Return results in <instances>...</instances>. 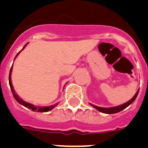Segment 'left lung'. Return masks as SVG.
<instances>
[{
    "label": "left lung",
    "mask_w": 148,
    "mask_h": 148,
    "mask_svg": "<svg viewBox=\"0 0 148 148\" xmlns=\"http://www.w3.org/2000/svg\"><path fill=\"white\" fill-rule=\"evenodd\" d=\"M138 92H139V90L137 91V93L135 94L133 98H132L130 101H128L126 103H124V104L121 105V106H116V107H112V108H101V107H99L96 106H94V105H92V107H94L97 110H99V112H103V113H107V114H113V113H116V112H119L122 111L123 109H126L127 106H129L130 105L132 104L134 101L137 98V95H138Z\"/></svg>",
    "instance_id": "8db88e82"
}]
</instances>
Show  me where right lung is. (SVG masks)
I'll use <instances>...</instances> for the list:
<instances>
[{
  "label": "right lung",
  "mask_w": 148,
  "mask_h": 148,
  "mask_svg": "<svg viewBox=\"0 0 148 148\" xmlns=\"http://www.w3.org/2000/svg\"><path fill=\"white\" fill-rule=\"evenodd\" d=\"M26 46V45H25ZM25 46L24 47H23V49H24L25 47ZM21 49V50H22ZM20 53V52H19ZM19 53H18L16 55V56L18 55ZM15 56V57H16ZM11 71H12V66H11V70H10V73H9V84H10V88H11V92H12V94H13V96H14V98L15 99V100H16L18 102L19 104L22 105V106H24L25 107H26V108H28V109H32V111H36V112H48L49 111V110H51V109H53L54 108V107H56V106H57V104H55L53 105V106H47V107H36L35 106H33L32 104H30V103H28V102H26V101H23L22 99H21L20 98H19L18 96V95L14 92V88H13V86H12V83H11Z\"/></svg>",
  "instance_id": "right-lung-1"
}]
</instances>
